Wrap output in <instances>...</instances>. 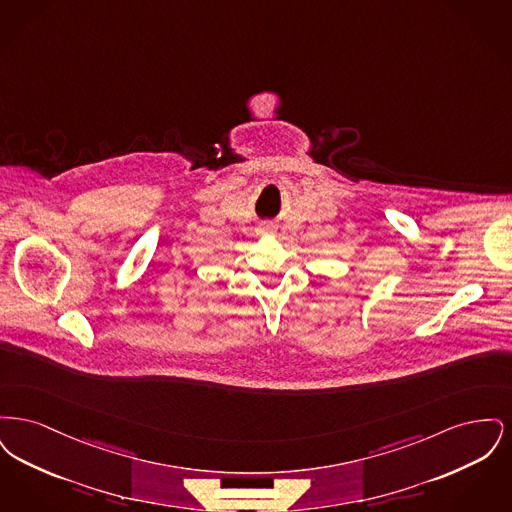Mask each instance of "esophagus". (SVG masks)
<instances>
[{"label": "esophagus", "instance_id": "obj_1", "mask_svg": "<svg viewBox=\"0 0 512 512\" xmlns=\"http://www.w3.org/2000/svg\"><path fill=\"white\" fill-rule=\"evenodd\" d=\"M261 232H263V234H272V232H274V228H272V226H263V228H261Z\"/></svg>", "mask_w": 512, "mask_h": 512}]
</instances>
